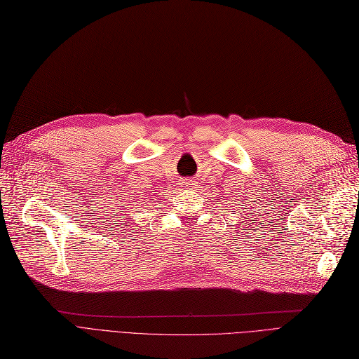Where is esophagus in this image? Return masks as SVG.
Masks as SVG:
<instances>
[{
    "label": "esophagus",
    "instance_id": "esophagus-1",
    "mask_svg": "<svg viewBox=\"0 0 359 359\" xmlns=\"http://www.w3.org/2000/svg\"><path fill=\"white\" fill-rule=\"evenodd\" d=\"M182 183H183V187L188 189H192L195 187V180H192V179H184Z\"/></svg>",
    "mask_w": 359,
    "mask_h": 359
}]
</instances>
